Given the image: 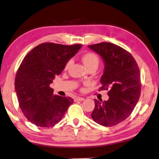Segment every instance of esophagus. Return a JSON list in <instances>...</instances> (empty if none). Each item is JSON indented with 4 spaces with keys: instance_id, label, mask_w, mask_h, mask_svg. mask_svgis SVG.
Wrapping results in <instances>:
<instances>
[{
    "instance_id": "obj_1",
    "label": "esophagus",
    "mask_w": 159,
    "mask_h": 159,
    "mask_svg": "<svg viewBox=\"0 0 159 159\" xmlns=\"http://www.w3.org/2000/svg\"><path fill=\"white\" fill-rule=\"evenodd\" d=\"M84 100V99L83 98H80V97H77L75 99V101L76 102V101H83Z\"/></svg>"
}]
</instances>
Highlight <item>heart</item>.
<instances>
[{
    "label": "heart",
    "mask_w": 159,
    "mask_h": 159,
    "mask_svg": "<svg viewBox=\"0 0 159 159\" xmlns=\"http://www.w3.org/2000/svg\"><path fill=\"white\" fill-rule=\"evenodd\" d=\"M81 60H82L83 64L86 66V68L88 70H89L91 68L97 69L99 64V61H100L98 55L93 52H87L85 53H84L82 55V57H81ZM71 64V60H69L67 61L64 67V69L66 70L70 68Z\"/></svg>",
    "instance_id": "heart-1"
}]
</instances>
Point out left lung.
Returning <instances> with one entry per match:
<instances>
[{"mask_svg": "<svg viewBox=\"0 0 159 159\" xmlns=\"http://www.w3.org/2000/svg\"><path fill=\"white\" fill-rule=\"evenodd\" d=\"M104 62L100 90H108L107 101L95 99L91 118L97 123L112 127L129 116L139 100L141 80L138 66L131 54L110 43L88 45Z\"/></svg>", "mask_w": 159, "mask_h": 159, "instance_id": "1", "label": "left lung"}]
</instances>
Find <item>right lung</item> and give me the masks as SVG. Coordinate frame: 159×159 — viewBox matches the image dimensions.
<instances>
[{"mask_svg":"<svg viewBox=\"0 0 159 159\" xmlns=\"http://www.w3.org/2000/svg\"><path fill=\"white\" fill-rule=\"evenodd\" d=\"M81 47L45 43L24 58L16 74L15 89L22 112L32 123L42 127L53 126L73 103L71 98L53 95L49 85Z\"/></svg>","mask_w":159,"mask_h":159,"instance_id":"obj_1","label":"right lung"}]
</instances>
